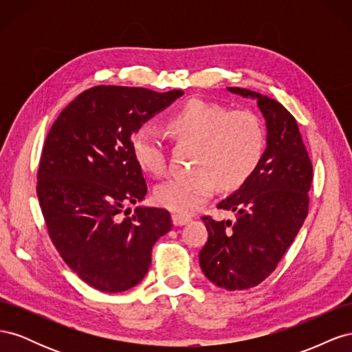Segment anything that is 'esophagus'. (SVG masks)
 Segmentation results:
<instances>
[{
    "mask_svg": "<svg viewBox=\"0 0 352 352\" xmlns=\"http://www.w3.org/2000/svg\"><path fill=\"white\" fill-rule=\"evenodd\" d=\"M172 220H173V225L175 226H184V225H186V223H189L192 219H190L189 216L177 214V212H175V214H172Z\"/></svg>",
    "mask_w": 352,
    "mask_h": 352,
    "instance_id": "esophagus-1",
    "label": "esophagus"
}]
</instances>
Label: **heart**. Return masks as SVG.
Segmentation results:
<instances>
[{
	"label": "heart",
	"instance_id": "heart-1",
	"mask_svg": "<svg viewBox=\"0 0 352 352\" xmlns=\"http://www.w3.org/2000/svg\"><path fill=\"white\" fill-rule=\"evenodd\" d=\"M167 129L177 141L197 144L190 175L173 176L154 189L158 206L177 212H192L217 192L241 186L261 162L264 129L257 114L247 109L194 98L168 116ZM136 164L145 173L162 176L167 168L164 138L150 124L140 126L131 138Z\"/></svg>",
	"mask_w": 352,
	"mask_h": 352
}]
</instances>
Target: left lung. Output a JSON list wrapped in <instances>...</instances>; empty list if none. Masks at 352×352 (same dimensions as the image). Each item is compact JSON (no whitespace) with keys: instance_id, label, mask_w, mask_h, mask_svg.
<instances>
[{"instance_id":"left-lung-1","label":"left lung","mask_w":352,"mask_h":352,"mask_svg":"<svg viewBox=\"0 0 352 352\" xmlns=\"http://www.w3.org/2000/svg\"><path fill=\"white\" fill-rule=\"evenodd\" d=\"M228 89L257 100L267 126V146L254 173L217 204L235 212V221L202 217L208 241L199 264L219 287L241 291L269 278L304 225L313 164L295 117L280 102L250 89Z\"/></svg>"}]
</instances>
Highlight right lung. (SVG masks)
<instances>
[{
  "mask_svg": "<svg viewBox=\"0 0 352 352\" xmlns=\"http://www.w3.org/2000/svg\"><path fill=\"white\" fill-rule=\"evenodd\" d=\"M182 95L100 85L78 95L47 135L36 182L42 216L60 257L95 289L140 283L154 243L173 226L164 208L136 207L131 217L123 208L148 190L132 133Z\"/></svg>",
  "mask_w": 352,
  "mask_h": 352,
  "instance_id": "add662e5",
  "label": "right lung"
}]
</instances>
